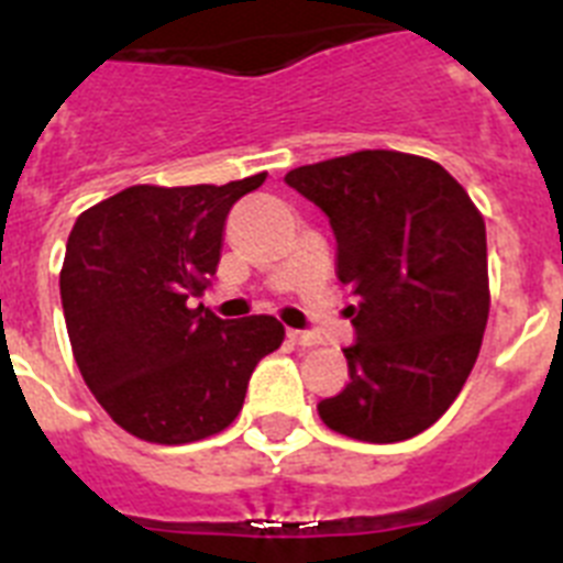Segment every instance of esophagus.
I'll use <instances>...</instances> for the list:
<instances>
[{"label": "esophagus", "instance_id": "1", "mask_svg": "<svg viewBox=\"0 0 563 563\" xmlns=\"http://www.w3.org/2000/svg\"><path fill=\"white\" fill-rule=\"evenodd\" d=\"M287 338H290L292 343H298V346H316V343H321V338H318L316 332L305 330H287Z\"/></svg>", "mask_w": 563, "mask_h": 563}]
</instances>
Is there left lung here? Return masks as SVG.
<instances>
[{
	"label": "left lung",
	"instance_id": "8db88e82",
	"mask_svg": "<svg viewBox=\"0 0 563 563\" xmlns=\"http://www.w3.org/2000/svg\"><path fill=\"white\" fill-rule=\"evenodd\" d=\"M330 217L357 341L350 383L318 402L332 431L400 442L434 426L474 369L490 312L485 220L440 163L366 148L287 172Z\"/></svg>",
	"mask_w": 563,
	"mask_h": 563
}]
</instances>
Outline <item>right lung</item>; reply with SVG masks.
Listing matches in <instances>:
<instances>
[{
	"label": "right lung",
	"mask_w": 563,
	"mask_h": 563,
	"mask_svg": "<svg viewBox=\"0 0 563 563\" xmlns=\"http://www.w3.org/2000/svg\"><path fill=\"white\" fill-rule=\"evenodd\" d=\"M267 174L225 186H132L67 239L62 307L84 383L123 431L186 445L228 429L256 363L285 341L273 316L194 307L220 265L228 211Z\"/></svg>",
	"instance_id": "1"
}]
</instances>
